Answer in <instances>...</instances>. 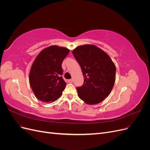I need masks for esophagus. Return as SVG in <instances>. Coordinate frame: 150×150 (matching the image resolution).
I'll return each instance as SVG.
<instances>
[{
    "instance_id": "obj_1",
    "label": "esophagus",
    "mask_w": 150,
    "mask_h": 150,
    "mask_svg": "<svg viewBox=\"0 0 150 150\" xmlns=\"http://www.w3.org/2000/svg\"><path fill=\"white\" fill-rule=\"evenodd\" d=\"M67 81H68V83H72V82H73V80H72V79H69V80H67Z\"/></svg>"
}]
</instances>
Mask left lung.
Wrapping results in <instances>:
<instances>
[{
	"label": "left lung",
	"instance_id": "left-lung-1",
	"mask_svg": "<svg viewBox=\"0 0 150 150\" xmlns=\"http://www.w3.org/2000/svg\"><path fill=\"white\" fill-rule=\"evenodd\" d=\"M72 53L84 77L83 84L77 87L79 97L88 104L101 103L108 96L115 84V64L105 52L93 45L78 46Z\"/></svg>",
	"mask_w": 150,
	"mask_h": 150
}]
</instances>
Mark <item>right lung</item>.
<instances>
[{
	"label": "right lung",
	"mask_w": 150,
	"mask_h": 150,
	"mask_svg": "<svg viewBox=\"0 0 150 150\" xmlns=\"http://www.w3.org/2000/svg\"><path fill=\"white\" fill-rule=\"evenodd\" d=\"M69 52L66 47L51 46L35 58L30 71L29 83L39 100L52 102L61 96L66 86L62 76V63Z\"/></svg>",
	"instance_id": "right-lung-1"
}]
</instances>
